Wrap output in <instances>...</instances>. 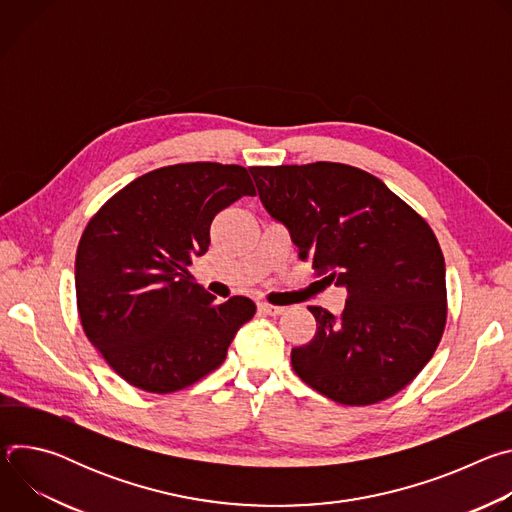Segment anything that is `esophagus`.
I'll list each match as a JSON object with an SVG mask.
<instances>
[{"mask_svg": "<svg viewBox=\"0 0 512 512\" xmlns=\"http://www.w3.org/2000/svg\"><path fill=\"white\" fill-rule=\"evenodd\" d=\"M257 308H259V312H263V314H267V316H279V314H283V312H285V308L271 306V304H265V302L257 304Z\"/></svg>", "mask_w": 512, "mask_h": 512, "instance_id": "1", "label": "esophagus"}]
</instances>
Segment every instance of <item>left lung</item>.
Listing matches in <instances>:
<instances>
[{
	"label": "left lung",
	"mask_w": 512,
	"mask_h": 512,
	"mask_svg": "<svg viewBox=\"0 0 512 512\" xmlns=\"http://www.w3.org/2000/svg\"><path fill=\"white\" fill-rule=\"evenodd\" d=\"M259 200L312 263L344 287V312L312 306L314 338L291 350L298 377L342 405L407 387L446 326V261L423 218L385 182L334 162L249 168Z\"/></svg>",
	"instance_id": "obj_1"
}]
</instances>
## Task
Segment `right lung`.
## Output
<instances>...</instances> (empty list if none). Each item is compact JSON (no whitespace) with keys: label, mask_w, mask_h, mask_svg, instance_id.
Wrapping results in <instances>:
<instances>
[{"label":"right lung","mask_w":512,"mask_h":512,"mask_svg":"<svg viewBox=\"0 0 512 512\" xmlns=\"http://www.w3.org/2000/svg\"><path fill=\"white\" fill-rule=\"evenodd\" d=\"M255 196L249 172L212 162L143 174L87 225L75 263L81 322L129 385L174 393L214 371L255 314L249 298L214 304L186 271L208 251L212 218Z\"/></svg>","instance_id":"add662e5"}]
</instances>
